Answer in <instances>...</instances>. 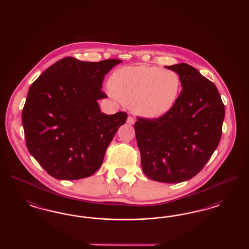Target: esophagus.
<instances>
[{
    "label": "esophagus",
    "instance_id": "obj_1",
    "mask_svg": "<svg viewBox=\"0 0 249 249\" xmlns=\"http://www.w3.org/2000/svg\"><path fill=\"white\" fill-rule=\"evenodd\" d=\"M134 122H135V120H134V119L132 118V117H128V119H127V123L128 124H130V125H132V124H134Z\"/></svg>",
    "mask_w": 249,
    "mask_h": 249
}]
</instances>
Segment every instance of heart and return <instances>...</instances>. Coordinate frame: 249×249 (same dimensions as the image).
<instances>
[{
    "label": "heart",
    "mask_w": 249,
    "mask_h": 249,
    "mask_svg": "<svg viewBox=\"0 0 249 249\" xmlns=\"http://www.w3.org/2000/svg\"><path fill=\"white\" fill-rule=\"evenodd\" d=\"M110 87V95L130 105L136 115L156 119L164 116L176 106L181 91V79L177 71L134 65L114 71Z\"/></svg>",
    "instance_id": "b5f03b06"
}]
</instances>
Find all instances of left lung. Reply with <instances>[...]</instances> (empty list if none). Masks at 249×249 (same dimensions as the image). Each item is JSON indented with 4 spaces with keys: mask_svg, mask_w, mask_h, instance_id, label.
Listing matches in <instances>:
<instances>
[{
    "mask_svg": "<svg viewBox=\"0 0 249 249\" xmlns=\"http://www.w3.org/2000/svg\"><path fill=\"white\" fill-rule=\"evenodd\" d=\"M183 88L174 108L158 119L137 118L134 130L144 175L163 183L195 177L216 149L225 107L213 82L187 63L165 66Z\"/></svg>",
    "mask_w": 249,
    "mask_h": 249,
    "instance_id": "left-lung-1",
    "label": "left lung"
}]
</instances>
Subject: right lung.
<instances>
[{"label":"right lung","instance_id":"obj_1","mask_svg":"<svg viewBox=\"0 0 249 249\" xmlns=\"http://www.w3.org/2000/svg\"><path fill=\"white\" fill-rule=\"evenodd\" d=\"M120 59L99 62L67 57L48 67L34 83L22 110L29 152L51 177L89 178L101 167L109 143L127 114L102 113L98 100L105 75Z\"/></svg>","mask_w":249,"mask_h":249}]
</instances>
